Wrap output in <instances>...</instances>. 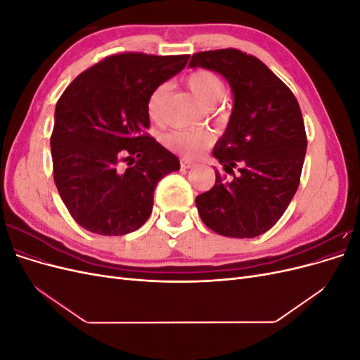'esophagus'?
Here are the masks:
<instances>
[{
    "label": "esophagus",
    "mask_w": 360,
    "mask_h": 360,
    "mask_svg": "<svg viewBox=\"0 0 360 360\" xmlns=\"http://www.w3.org/2000/svg\"><path fill=\"white\" fill-rule=\"evenodd\" d=\"M180 165H181V168H184V169H189V168L195 167V162H192V160H189V159H181V160H180Z\"/></svg>",
    "instance_id": "34e87169"
}]
</instances>
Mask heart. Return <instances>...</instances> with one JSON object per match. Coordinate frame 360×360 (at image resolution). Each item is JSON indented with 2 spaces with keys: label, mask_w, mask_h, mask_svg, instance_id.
<instances>
[{
  "label": "heart",
  "mask_w": 360,
  "mask_h": 360,
  "mask_svg": "<svg viewBox=\"0 0 360 360\" xmlns=\"http://www.w3.org/2000/svg\"><path fill=\"white\" fill-rule=\"evenodd\" d=\"M186 84L189 90L205 106L219 103L226 93L224 81L216 73L200 69L192 72ZM168 94V84H159L150 93L147 101V114L153 123L163 122V106ZM163 144L183 158H198L204 150L213 144V135L205 129H174L163 136Z\"/></svg>",
  "instance_id": "b5f03b06"
}]
</instances>
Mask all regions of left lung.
<instances>
[{
  "mask_svg": "<svg viewBox=\"0 0 360 360\" xmlns=\"http://www.w3.org/2000/svg\"><path fill=\"white\" fill-rule=\"evenodd\" d=\"M189 68L221 73L234 94L213 148L226 174L214 169V186L195 198L198 213L217 234L257 237L279 221L299 188L308 146L300 106L263 61L238 49L198 52Z\"/></svg>",
  "mask_w": 360,
  "mask_h": 360,
  "instance_id": "obj_1",
  "label": "left lung"
}]
</instances>
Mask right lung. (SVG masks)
<instances>
[{
    "label": "right lung",
    "mask_w": 360,
    "mask_h": 360,
    "mask_svg": "<svg viewBox=\"0 0 360 360\" xmlns=\"http://www.w3.org/2000/svg\"><path fill=\"white\" fill-rule=\"evenodd\" d=\"M188 60L115 53L76 76L61 94L51 135L53 181L85 230L101 236L138 230L151 214L159 180L180 169L179 158L146 132L147 101Z\"/></svg>",
    "instance_id": "1"
}]
</instances>
